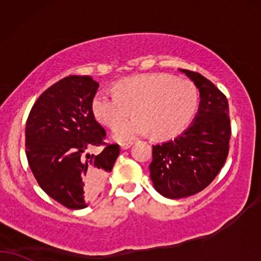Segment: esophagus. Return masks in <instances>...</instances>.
<instances>
[{
	"label": "esophagus",
	"instance_id": "1",
	"mask_svg": "<svg viewBox=\"0 0 261 261\" xmlns=\"http://www.w3.org/2000/svg\"><path fill=\"white\" fill-rule=\"evenodd\" d=\"M134 143L133 142H123V143L120 144V148H121V150H126V149H128L131 147V145H133Z\"/></svg>",
	"mask_w": 261,
	"mask_h": 261
}]
</instances>
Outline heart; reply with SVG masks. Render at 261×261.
Returning a JSON list of instances; mask_svg holds the SVG:
<instances>
[{"label": "heart", "mask_w": 261, "mask_h": 261, "mask_svg": "<svg viewBox=\"0 0 261 261\" xmlns=\"http://www.w3.org/2000/svg\"><path fill=\"white\" fill-rule=\"evenodd\" d=\"M198 107L193 83L167 74H148L120 80L114 93L100 90L93 96L92 112L100 123L114 127L134 109L138 117L114 128L118 141L152 133L158 140H171L189 126Z\"/></svg>", "instance_id": "1"}]
</instances>
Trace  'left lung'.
<instances>
[{
  "instance_id": "1",
  "label": "left lung",
  "mask_w": 261,
  "mask_h": 261,
  "mask_svg": "<svg viewBox=\"0 0 261 261\" xmlns=\"http://www.w3.org/2000/svg\"><path fill=\"white\" fill-rule=\"evenodd\" d=\"M199 89V110L193 123L174 140L152 145L149 166L155 190L179 199L209 186L224 166L231 128L225 95L198 72L179 69Z\"/></svg>"
}]
</instances>
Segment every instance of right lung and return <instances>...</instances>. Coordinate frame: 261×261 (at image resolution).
Returning a JSON list of instances; mask_svg holds the SVG:
<instances>
[{
    "label": "right lung",
    "mask_w": 261,
    "mask_h": 261,
    "mask_svg": "<svg viewBox=\"0 0 261 261\" xmlns=\"http://www.w3.org/2000/svg\"><path fill=\"white\" fill-rule=\"evenodd\" d=\"M99 83L71 75L41 94L26 123V155L34 178L52 199L68 209H85L105 187L119 155L106 144V131L95 120L92 100ZM103 145L99 154L87 147Z\"/></svg>",
    "instance_id": "obj_1"
}]
</instances>
